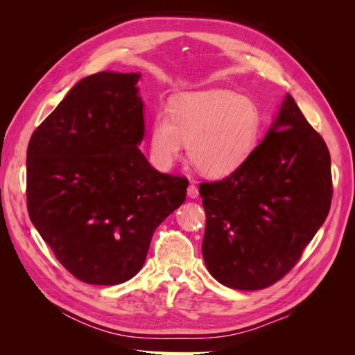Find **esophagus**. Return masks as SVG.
Segmentation results:
<instances>
[{
    "instance_id": "34e87169",
    "label": "esophagus",
    "mask_w": 355,
    "mask_h": 355,
    "mask_svg": "<svg viewBox=\"0 0 355 355\" xmlns=\"http://www.w3.org/2000/svg\"><path fill=\"white\" fill-rule=\"evenodd\" d=\"M188 197L189 198H197L198 197V188L196 184H189L188 187Z\"/></svg>"
}]
</instances>
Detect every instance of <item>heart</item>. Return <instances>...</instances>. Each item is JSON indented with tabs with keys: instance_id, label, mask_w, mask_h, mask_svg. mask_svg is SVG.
<instances>
[{
	"instance_id": "obj_1",
	"label": "heart",
	"mask_w": 355,
	"mask_h": 355,
	"mask_svg": "<svg viewBox=\"0 0 355 355\" xmlns=\"http://www.w3.org/2000/svg\"><path fill=\"white\" fill-rule=\"evenodd\" d=\"M168 116L158 114L149 132V151L159 168H168L188 144L191 164L202 176L232 175L253 153L261 115L253 101L230 90L179 93Z\"/></svg>"
}]
</instances>
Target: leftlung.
<instances>
[{
	"mask_svg": "<svg viewBox=\"0 0 355 355\" xmlns=\"http://www.w3.org/2000/svg\"><path fill=\"white\" fill-rule=\"evenodd\" d=\"M200 196L210 275L231 288H265L292 270L327 218L329 149L287 93L245 163L201 184Z\"/></svg>",
	"mask_w": 355,
	"mask_h": 355,
	"instance_id": "left-lung-1",
	"label": "left lung"
}]
</instances>
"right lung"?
<instances>
[{"label":"right lung","mask_w":355,"mask_h":355,"mask_svg":"<svg viewBox=\"0 0 355 355\" xmlns=\"http://www.w3.org/2000/svg\"><path fill=\"white\" fill-rule=\"evenodd\" d=\"M141 72L78 81L26 153L31 222L78 280L115 286L145 263L153 234L187 198L188 180L157 171L145 136Z\"/></svg>","instance_id":"1"}]
</instances>
